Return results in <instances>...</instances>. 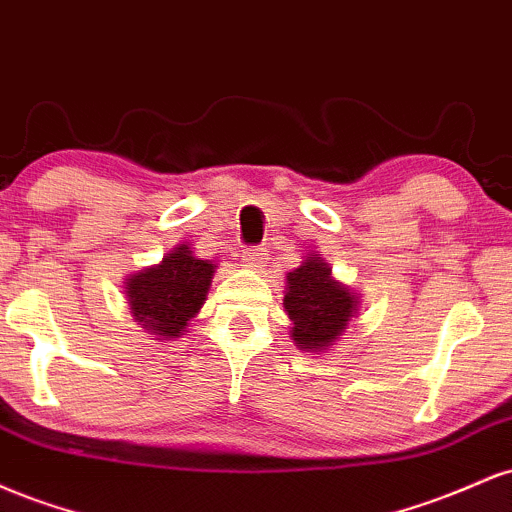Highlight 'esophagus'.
<instances>
[{"mask_svg":"<svg viewBox=\"0 0 512 512\" xmlns=\"http://www.w3.org/2000/svg\"><path fill=\"white\" fill-rule=\"evenodd\" d=\"M240 260L245 262V267L262 269L264 262H267V250H264V248H248V250H243Z\"/></svg>","mask_w":512,"mask_h":512,"instance_id":"esophagus-1","label":"esophagus"}]
</instances>
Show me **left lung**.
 I'll list each match as a JSON object with an SVG mask.
<instances>
[{
	"label": "left lung",
	"instance_id": "8db88e82",
	"mask_svg": "<svg viewBox=\"0 0 512 512\" xmlns=\"http://www.w3.org/2000/svg\"><path fill=\"white\" fill-rule=\"evenodd\" d=\"M284 308L298 349L322 351L342 337L358 310V296L332 279V269L322 257L310 255L286 276Z\"/></svg>",
	"mask_w": 512,
	"mask_h": 512
}]
</instances>
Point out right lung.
Segmentation results:
<instances>
[{
	"instance_id": "obj_1",
	"label": "right lung",
	"mask_w": 512,
	"mask_h": 512,
	"mask_svg": "<svg viewBox=\"0 0 512 512\" xmlns=\"http://www.w3.org/2000/svg\"><path fill=\"white\" fill-rule=\"evenodd\" d=\"M216 264L199 260L187 245H178L156 267H146L125 281L134 322L156 337L178 339L199 313Z\"/></svg>"
}]
</instances>
